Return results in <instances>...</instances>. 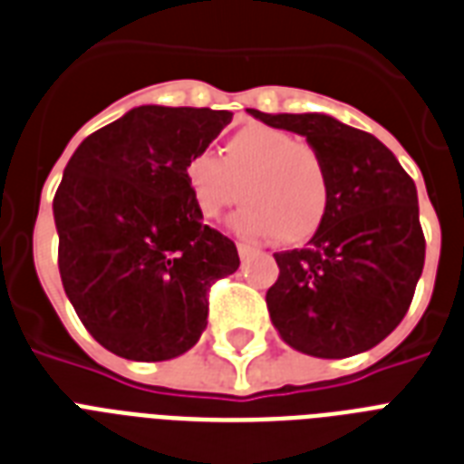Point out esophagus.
Here are the masks:
<instances>
[{"label":"esophagus","instance_id":"esophagus-1","mask_svg":"<svg viewBox=\"0 0 464 464\" xmlns=\"http://www.w3.org/2000/svg\"><path fill=\"white\" fill-rule=\"evenodd\" d=\"M238 255L246 260V257H250V255H255V247L250 246V243H238Z\"/></svg>","mask_w":464,"mask_h":464}]
</instances>
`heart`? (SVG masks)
<instances>
[{
  "label": "heart",
  "mask_w": 464,
  "mask_h": 464,
  "mask_svg": "<svg viewBox=\"0 0 464 464\" xmlns=\"http://www.w3.org/2000/svg\"><path fill=\"white\" fill-rule=\"evenodd\" d=\"M185 182L202 218L214 221L246 197L250 204L233 217V228L243 236H276L284 246L308 240L330 202V180L315 149L265 125L243 127L221 156H189Z\"/></svg>",
  "instance_id": "obj_1"
}]
</instances>
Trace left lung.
I'll return each instance as SVG.
<instances>
[{
  "label": "left lung",
  "instance_id": "left-lung-1",
  "mask_svg": "<svg viewBox=\"0 0 464 464\" xmlns=\"http://www.w3.org/2000/svg\"><path fill=\"white\" fill-rule=\"evenodd\" d=\"M247 112L305 137L330 180L327 214L308 246L275 253L272 324L317 359L373 349L402 323L424 269L417 185L382 141L330 115Z\"/></svg>",
  "mask_w": 464,
  "mask_h": 464
}]
</instances>
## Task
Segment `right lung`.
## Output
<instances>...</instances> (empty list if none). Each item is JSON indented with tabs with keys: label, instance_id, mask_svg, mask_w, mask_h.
<instances>
[{
	"label": "right lung",
	"instance_id": "add662e5",
	"mask_svg": "<svg viewBox=\"0 0 464 464\" xmlns=\"http://www.w3.org/2000/svg\"><path fill=\"white\" fill-rule=\"evenodd\" d=\"M233 112L140 105L79 144L53 202L64 294L91 337L132 361L197 344L209 289L238 269L231 238L202 224L185 160Z\"/></svg>",
	"mask_w": 464,
	"mask_h": 464
}]
</instances>
